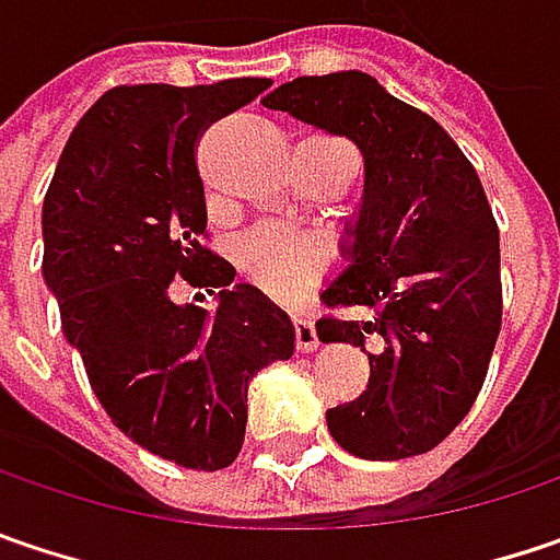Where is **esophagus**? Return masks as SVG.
I'll use <instances>...</instances> for the list:
<instances>
[{
  "mask_svg": "<svg viewBox=\"0 0 560 560\" xmlns=\"http://www.w3.org/2000/svg\"><path fill=\"white\" fill-rule=\"evenodd\" d=\"M294 346L298 351H313L319 346V336H316V326L307 313H294Z\"/></svg>",
  "mask_w": 560,
  "mask_h": 560,
  "instance_id": "obj_1",
  "label": "esophagus"
}]
</instances>
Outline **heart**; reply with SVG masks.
<instances>
[{"instance_id": "b5f03b06", "label": "heart", "mask_w": 560, "mask_h": 560, "mask_svg": "<svg viewBox=\"0 0 560 560\" xmlns=\"http://www.w3.org/2000/svg\"><path fill=\"white\" fill-rule=\"evenodd\" d=\"M332 266L329 247L291 228H256L237 244L241 276L276 301H298Z\"/></svg>"}]
</instances>
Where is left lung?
<instances>
[{"mask_svg":"<svg viewBox=\"0 0 560 560\" xmlns=\"http://www.w3.org/2000/svg\"><path fill=\"white\" fill-rule=\"evenodd\" d=\"M262 104L364 154L351 266L323 291L332 313L316 332L364 348L371 377L326 411L329 434L361 459L428 453L469 415L501 336V231L476 167L434 116L364 72L304 75Z\"/></svg>","mask_w":560,"mask_h":560,"instance_id":"obj_1","label":"left lung"}]
</instances>
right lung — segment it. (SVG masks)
<instances>
[{
	"instance_id": "add662e5",
	"label": "right lung",
	"mask_w": 560,
	"mask_h": 560,
	"mask_svg": "<svg viewBox=\"0 0 560 560\" xmlns=\"http://www.w3.org/2000/svg\"><path fill=\"white\" fill-rule=\"evenodd\" d=\"M269 79L116 84L79 119L44 199V279L94 396L136 444L224 469L247 431L256 371L291 358V319L209 247L196 151ZM221 287L214 314L170 301Z\"/></svg>"
}]
</instances>
